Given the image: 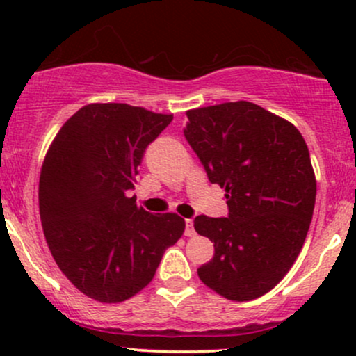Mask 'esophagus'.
<instances>
[{"label": "esophagus", "instance_id": "34e87169", "mask_svg": "<svg viewBox=\"0 0 356 356\" xmlns=\"http://www.w3.org/2000/svg\"><path fill=\"white\" fill-rule=\"evenodd\" d=\"M184 234H186L187 238H194L195 236L194 222H192V219H186V231H184Z\"/></svg>", "mask_w": 356, "mask_h": 356}]
</instances>
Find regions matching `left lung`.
Wrapping results in <instances>:
<instances>
[{
	"mask_svg": "<svg viewBox=\"0 0 356 356\" xmlns=\"http://www.w3.org/2000/svg\"><path fill=\"white\" fill-rule=\"evenodd\" d=\"M186 115L184 136L229 207L227 218L194 219L195 231L214 243L197 275L227 300H256L291 269L308 234L316 199L308 147L291 122L251 102Z\"/></svg>",
	"mask_w": 356,
	"mask_h": 356,
	"instance_id": "obj_1",
	"label": "left lung"
}]
</instances>
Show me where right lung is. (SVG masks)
Wrapping results in <instances>:
<instances>
[{
	"instance_id": "right-lung-1",
	"label": "right lung",
	"mask_w": 356,
	"mask_h": 356,
	"mask_svg": "<svg viewBox=\"0 0 356 356\" xmlns=\"http://www.w3.org/2000/svg\"><path fill=\"white\" fill-rule=\"evenodd\" d=\"M127 104H90L65 122L40 172V218L53 259L100 303H120L152 281L186 220L150 214L134 189L147 145L172 122Z\"/></svg>"
}]
</instances>
